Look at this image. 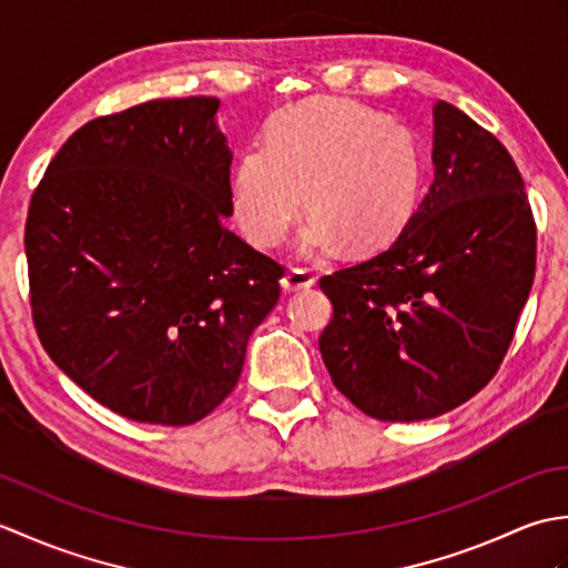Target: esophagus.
Segmentation results:
<instances>
[{"label":"esophagus","mask_w":568,"mask_h":568,"mask_svg":"<svg viewBox=\"0 0 568 568\" xmlns=\"http://www.w3.org/2000/svg\"><path fill=\"white\" fill-rule=\"evenodd\" d=\"M315 285V275H310L303 268H291L285 271L281 277V287L285 293H297V291H307V287Z\"/></svg>","instance_id":"esophagus-1"}]
</instances>
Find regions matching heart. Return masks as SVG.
I'll return each instance as SVG.
<instances>
[{"mask_svg":"<svg viewBox=\"0 0 568 568\" xmlns=\"http://www.w3.org/2000/svg\"><path fill=\"white\" fill-rule=\"evenodd\" d=\"M419 178L405 124L348 100H312L275 114L268 143L239 153L229 200L241 232L261 248L281 246L307 207L297 253L317 261L344 241L356 251L390 241L415 210Z\"/></svg>","mask_w":568,"mask_h":568,"instance_id":"obj_1","label":"heart"}]
</instances>
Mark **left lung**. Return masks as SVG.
Here are the masks:
<instances>
[{
	"mask_svg": "<svg viewBox=\"0 0 568 568\" xmlns=\"http://www.w3.org/2000/svg\"><path fill=\"white\" fill-rule=\"evenodd\" d=\"M434 180L393 244L320 287L336 390L383 422L439 417L496 376L535 281L537 229L508 149L434 104Z\"/></svg>",
	"mask_w": 568,
	"mask_h": 568,
	"instance_id": "left-lung-1",
	"label": "left lung"
}]
</instances>
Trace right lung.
Instances as JSON below:
<instances>
[{
  "label": "right lung",
  "mask_w": 568,
  "mask_h": 568,
  "mask_svg": "<svg viewBox=\"0 0 568 568\" xmlns=\"http://www.w3.org/2000/svg\"><path fill=\"white\" fill-rule=\"evenodd\" d=\"M216 98L92 119L36 187L31 310L53 364L126 419L183 427L234 390L283 268L224 226Z\"/></svg>",
  "instance_id": "obj_1"
}]
</instances>
